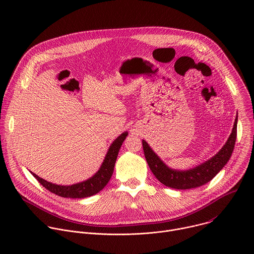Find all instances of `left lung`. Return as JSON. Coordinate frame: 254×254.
<instances>
[{
    "instance_id": "8db88e82",
    "label": "left lung",
    "mask_w": 254,
    "mask_h": 254,
    "mask_svg": "<svg viewBox=\"0 0 254 254\" xmlns=\"http://www.w3.org/2000/svg\"><path fill=\"white\" fill-rule=\"evenodd\" d=\"M236 134L237 117L232 131L221 150L201 165L186 171L175 170L168 167L144 139H142V149L151 171L162 184L173 189L187 190L205 185L223 169L232 155Z\"/></svg>"
}]
</instances>
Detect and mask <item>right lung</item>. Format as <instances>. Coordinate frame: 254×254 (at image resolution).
Segmentation results:
<instances>
[{"mask_svg":"<svg viewBox=\"0 0 254 254\" xmlns=\"http://www.w3.org/2000/svg\"><path fill=\"white\" fill-rule=\"evenodd\" d=\"M127 134L128 132L125 131L113 141L110 149H108L105 155V158L99 170L91 178L83 181V182L69 185V186H62V185H56V184L50 183L48 181L34 174L33 172H31V174L38 180V182L43 187H45L47 190H49L50 192L60 197L76 199V198H86V197L95 195L100 190H102L108 183V181L111 180L120 149L122 147L124 140L127 136Z\"/></svg>","mask_w":254,"mask_h":254,"instance_id":"right-lung-1","label":"right lung"}]
</instances>
